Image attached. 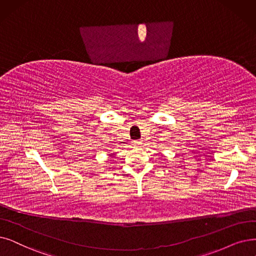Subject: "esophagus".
I'll list each match as a JSON object with an SVG mask.
<instances>
[{
  "label": "esophagus",
  "mask_w": 256,
  "mask_h": 256,
  "mask_svg": "<svg viewBox=\"0 0 256 256\" xmlns=\"http://www.w3.org/2000/svg\"><path fill=\"white\" fill-rule=\"evenodd\" d=\"M134 146H136V147H140V145H142V142L140 140H134V144H132Z\"/></svg>",
  "instance_id": "34e87169"
}]
</instances>
